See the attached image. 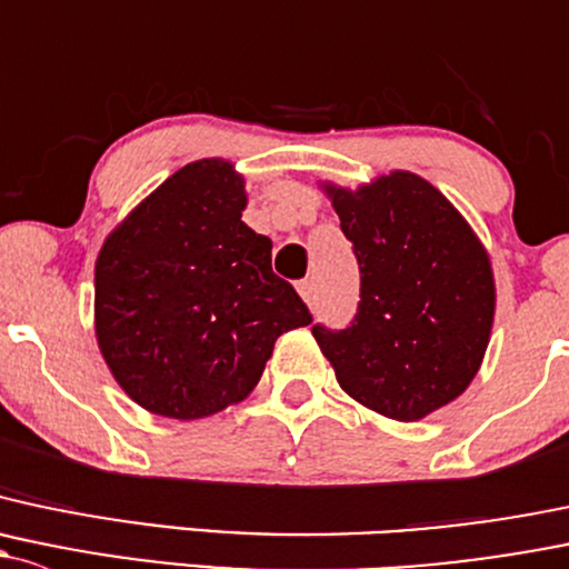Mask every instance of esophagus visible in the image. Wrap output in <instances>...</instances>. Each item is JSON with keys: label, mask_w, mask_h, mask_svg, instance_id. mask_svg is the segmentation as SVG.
Wrapping results in <instances>:
<instances>
[{"label": "esophagus", "mask_w": 569, "mask_h": 569, "mask_svg": "<svg viewBox=\"0 0 569 569\" xmlns=\"http://www.w3.org/2000/svg\"><path fill=\"white\" fill-rule=\"evenodd\" d=\"M297 289H300V295H302V300L305 302H310L316 297V283L310 278H305V280H300V283H297Z\"/></svg>", "instance_id": "34e87169"}]
</instances>
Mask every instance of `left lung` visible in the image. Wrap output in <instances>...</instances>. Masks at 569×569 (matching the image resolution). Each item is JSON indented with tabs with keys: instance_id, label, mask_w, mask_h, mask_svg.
<instances>
[{
	"instance_id": "1",
	"label": "left lung",
	"mask_w": 569,
	"mask_h": 569,
	"mask_svg": "<svg viewBox=\"0 0 569 569\" xmlns=\"http://www.w3.org/2000/svg\"><path fill=\"white\" fill-rule=\"evenodd\" d=\"M330 196L360 267V302L343 330L319 321L313 338L351 398L415 422L456 400L480 368L493 325L490 261L456 207L409 171Z\"/></svg>"
}]
</instances>
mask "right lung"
I'll return each instance as SVG.
<instances>
[{
    "label": "right lung",
    "mask_w": 569,
    "mask_h": 569,
    "mask_svg": "<svg viewBox=\"0 0 569 569\" xmlns=\"http://www.w3.org/2000/svg\"><path fill=\"white\" fill-rule=\"evenodd\" d=\"M226 160L171 174L106 239L94 267L98 343L122 390L160 417L199 420L256 387L283 332L313 321L242 223Z\"/></svg>",
    "instance_id": "add662e5"
}]
</instances>
